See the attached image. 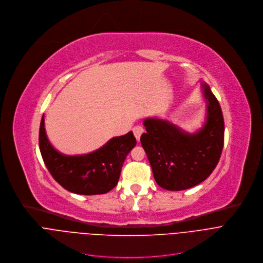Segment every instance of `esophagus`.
Masks as SVG:
<instances>
[{
  "instance_id": "34e87169",
  "label": "esophagus",
  "mask_w": 263,
  "mask_h": 263,
  "mask_svg": "<svg viewBox=\"0 0 263 263\" xmlns=\"http://www.w3.org/2000/svg\"><path fill=\"white\" fill-rule=\"evenodd\" d=\"M133 132H134V135H135V137H136L137 141H140L141 135L144 133L143 127H141V126H135V127L133 128Z\"/></svg>"
}]
</instances>
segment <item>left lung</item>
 I'll list each match as a JSON object with an SVG mask.
<instances>
[{
    "mask_svg": "<svg viewBox=\"0 0 263 263\" xmlns=\"http://www.w3.org/2000/svg\"><path fill=\"white\" fill-rule=\"evenodd\" d=\"M205 116L201 127L189 133L168 119L147 117L141 144L156 183L168 191H182L204 181L219 163L224 145V118L211 88L201 82Z\"/></svg>",
    "mask_w": 263,
    "mask_h": 263,
    "instance_id": "obj_1",
    "label": "left lung"
}]
</instances>
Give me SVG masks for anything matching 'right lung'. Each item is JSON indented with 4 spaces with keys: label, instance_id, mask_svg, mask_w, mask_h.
Returning <instances> with one entry per match:
<instances>
[{
    "label": "right lung",
    "instance_id": "obj_1",
    "mask_svg": "<svg viewBox=\"0 0 263 263\" xmlns=\"http://www.w3.org/2000/svg\"><path fill=\"white\" fill-rule=\"evenodd\" d=\"M133 132L110 139L100 148L85 154L67 155L49 142L42 115L39 148L51 176L65 190L79 195H99L113 190L119 180L125 157L136 146Z\"/></svg>",
    "mask_w": 263,
    "mask_h": 263
}]
</instances>
